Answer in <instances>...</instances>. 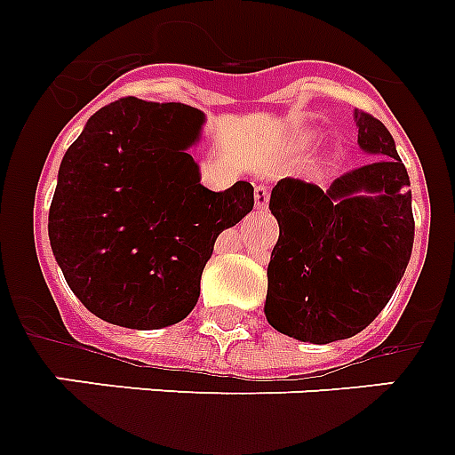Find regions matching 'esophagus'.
<instances>
[{"label": "esophagus", "instance_id": "esophagus-1", "mask_svg": "<svg viewBox=\"0 0 455 455\" xmlns=\"http://www.w3.org/2000/svg\"><path fill=\"white\" fill-rule=\"evenodd\" d=\"M253 197H256V209L258 211L267 209V202H270V190H267L265 185H258L256 192H253Z\"/></svg>", "mask_w": 455, "mask_h": 455}]
</instances>
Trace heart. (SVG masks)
Masks as SVG:
<instances>
[{"label":"heart","mask_w":455,"mask_h":455,"mask_svg":"<svg viewBox=\"0 0 455 455\" xmlns=\"http://www.w3.org/2000/svg\"><path fill=\"white\" fill-rule=\"evenodd\" d=\"M315 143H317V133H315V131H305V133H298V136L293 138V148H296V150H307V148H312Z\"/></svg>","instance_id":"obj_1"}]
</instances>
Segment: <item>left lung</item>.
Here are the masks:
<instances>
[{
	"label": "left lung",
	"mask_w": 455,
	"mask_h": 455,
	"mask_svg": "<svg viewBox=\"0 0 455 455\" xmlns=\"http://www.w3.org/2000/svg\"><path fill=\"white\" fill-rule=\"evenodd\" d=\"M357 143L371 164L329 190L282 178L270 195L279 239L267 265L265 317L303 343L352 338L380 315L413 249L409 173L383 122L355 110Z\"/></svg>",
	"instance_id": "obj_1"
}]
</instances>
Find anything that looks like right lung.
<instances>
[{
	"label": "right lung",
	"mask_w": 455,
	"mask_h": 455,
	"mask_svg": "<svg viewBox=\"0 0 455 455\" xmlns=\"http://www.w3.org/2000/svg\"><path fill=\"white\" fill-rule=\"evenodd\" d=\"M204 112L122 98L68 148L49 209V239L72 293L96 317L164 329L195 310L218 235L253 209L246 180L213 192L190 148Z\"/></svg>",
	"instance_id": "right-lung-1"
}]
</instances>
